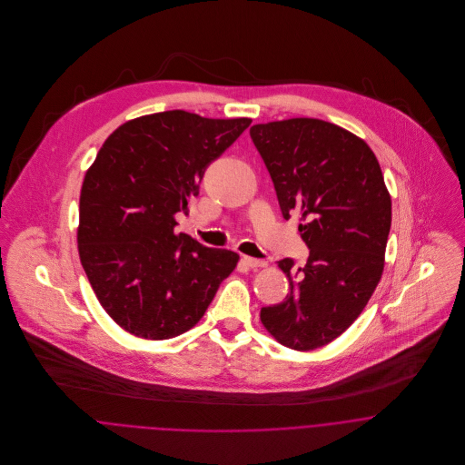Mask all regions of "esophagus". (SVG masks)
I'll return each instance as SVG.
<instances>
[{"label": "esophagus", "instance_id": "obj_1", "mask_svg": "<svg viewBox=\"0 0 465 465\" xmlns=\"http://www.w3.org/2000/svg\"><path fill=\"white\" fill-rule=\"evenodd\" d=\"M242 260H243L245 265L251 266V268H265L268 265V262H265V260H256V258H251V256H243Z\"/></svg>", "mask_w": 465, "mask_h": 465}]
</instances>
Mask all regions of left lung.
Instances as JSON below:
<instances>
[{"label": "left lung", "mask_w": 465, "mask_h": 465, "mask_svg": "<svg viewBox=\"0 0 465 465\" xmlns=\"http://www.w3.org/2000/svg\"><path fill=\"white\" fill-rule=\"evenodd\" d=\"M251 137L282 216H301L310 249L301 268L290 258L277 262L290 293L260 317L284 347L313 351L345 331L372 297L385 266L392 200L369 144L330 122L260 124Z\"/></svg>", "instance_id": "obj_1"}]
</instances>
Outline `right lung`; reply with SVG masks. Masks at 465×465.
<instances>
[{"label": "right lung", "instance_id": "obj_1", "mask_svg": "<svg viewBox=\"0 0 465 465\" xmlns=\"http://www.w3.org/2000/svg\"><path fill=\"white\" fill-rule=\"evenodd\" d=\"M249 118L164 111L131 120L85 172L76 231L80 263L109 317L146 340H168L203 317L240 256L175 234L205 168Z\"/></svg>", "mask_w": 465, "mask_h": 465}]
</instances>
